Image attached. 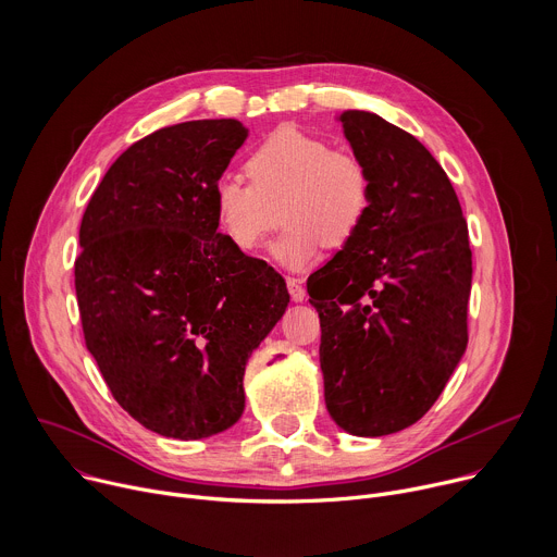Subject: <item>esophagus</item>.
I'll return each instance as SVG.
<instances>
[{
	"label": "esophagus",
	"instance_id": "esophagus-1",
	"mask_svg": "<svg viewBox=\"0 0 557 557\" xmlns=\"http://www.w3.org/2000/svg\"><path fill=\"white\" fill-rule=\"evenodd\" d=\"M286 286H288V293H290L293 301H304V299H306V288L301 286L299 280L288 277V280H286Z\"/></svg>",
	"mask_w": 557,
	"mask_h": 557
}]
</instances>
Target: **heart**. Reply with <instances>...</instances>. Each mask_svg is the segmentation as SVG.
I'll return each mask as SVG.
<instances>
[{
	"label": "heart",
	"instance_id": "1",
	"mask_svg": "<svg viewBox=\"0 0 557 557\" xmlns=\"http://www.w3.org/2000/svg\"><path fill=\"white\" fill-rule=\"evenodd\" d=\"M247 176L251 183L222 176L213 185L218 224L233 247L249 253L286 220L273 256L290 271L308 267L322 247H346L370 211L361 158L295 127L275 129L251 151Z\"/></svg>",
	"mask_w": 557,
	"mask_h": 557
}]
</instances>
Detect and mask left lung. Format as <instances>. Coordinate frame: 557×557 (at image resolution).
Returning <instances> with one entry per match:
<instances>
[{
    "instance_id": "left-lung-1",
    "label": "left lung",
    "mask_w": 557,
    "mask_h": 557,
    "mask_svg": "<svg viewBox=\"0 0 557 557\" xmlns=\"http://www.w3.org/2000/svg\"><path fill=\"white\" fill-rule=\"evenodd\" d=\"M339 121L368 168L370 211L306 288L329 414L352 436H385L434 406L465 355L471 249L456 191L423 143L372 112Z\"/></svg>"
}]
</instances>
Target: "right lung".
<instances>
[{"label": "right lung", "mask_w": 557, "mask_h": 557, "mask_svg": "<svg viewBox=\"0 0 557 557\" xmlns=\"http://www.w3.org/2000/svg\"><path fill=\"white\" fill-rule=\"evenodd\" d=\"M249 129L187 121L127 147L78 228L74 288L84 337L119 406L178 441L245 412V368L282 320L288 290L218 231L213 185Z\"/></svg>", "instance_id": "obj_1"}]
</instances>
